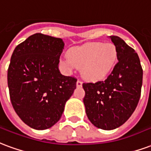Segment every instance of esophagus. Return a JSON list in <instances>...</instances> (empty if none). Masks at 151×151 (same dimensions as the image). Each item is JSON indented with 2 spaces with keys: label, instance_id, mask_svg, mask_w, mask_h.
I'll list each match as a JSON object with an SVG mask.
<instances>
[{
  "label": "esophagus",
  "instance_id": "esophagus-1",
  "mask_svg": "<svg viewBox=\"0 0 151 151\" xmlns=\"http://www.w3.org/2000/svg\"><path fill=\"white\" fill-rule=\"evenodd\" d=\"M82 86V81L81 80H78L77 81V87H81Z\"/></svg>",
  "mask_w": 151,
  "mask_h": 151
}]
</instances>
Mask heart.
I'll use <instances>...</instances> for the list:
<instances>
[{"label": "heart", "instance_id": "obj_1", "mask_svg": "<svg viewBox=\"0 0 151 151\" xmlns=\"http://www.w3.org/2000/svg\"><path fill=\"white\" fill-rule=\"evenodd\" d=\"M118 60V50L112 43L90 42L70 50L61 60L69 71L81 67V75L86 80L98 81L109 75Z\"/></svg>", "mask_w": 151, "mask_h": 151}]
</instances>
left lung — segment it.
<instances>
[{
    "label": "left lung",
    "mask_w": 151,
    "mask_h": 151,
    "mask_svg": "<svg viewBox=\"0 0 151 151\" xmlns=\"http://www.w3.org/2000/svg\"><path fill=\"white\" fill-rule=\"evenodd\" d=\"M118 50V61L105 81L84 82L86 115L93 126L110 130L129 119L138 106L142 68L138 53L120 37L110 36Z\"/></svg>",
    "instance_id": "obj_1"
}]
</instances>
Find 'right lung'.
<instances>
[{
    "label": "right lung",
    "mask_w": 151,
    "mask_h": 151,
    "mask_svg": "<svg viewBox=\"0 0 151 151\" xmlns=\"http://www.w3.org/2000/svg\"><path fill=\"white\" fill-rule=\"evenodd\" d=\"M63 49L62 39L35 33L12 54L8 69L10 100L31 128L46 129L57 123L76 89L75 77L62 75L58 69Z\"/></svg>",
    "instance_id": "obj_1"
}]
</instances>
